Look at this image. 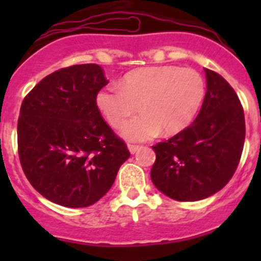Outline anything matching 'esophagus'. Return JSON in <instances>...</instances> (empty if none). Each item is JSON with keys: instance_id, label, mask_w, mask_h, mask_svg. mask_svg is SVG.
<instances>
[{"instance_id": "obj_1", "label": "esophagus", "mask_w": 261, "mask_h": 261, "mask_svg": "<svg viewBox=\"0 0 261 261\" xmlns=\"http://www.w3.org/2000/svg\"><path fill=\"white\" fill-rule=\"evenodd\" d=\"M128 149L129 151H130V154H136L140 150V146H138V145H128Z\"/></svg>"}]
</instances>
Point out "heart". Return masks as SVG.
I'll use <instances>...</instances> for the list:
<instances>
[{"label":"heart","mask_w":261,"mask_h":261,"mask_svg":"<svg viewBox=\"0 0 261 261\" xmlns=\"http://www.w3.org/2000/svg\"><path fill=\"white\" fill-rule=\"evenodd\" d=\"M206 86L199 71L174 65L146 66L129 71L120 85L98 91L96 107L112 126H120L141 108L144 112L129 120L121 135L129 141H145L158 136L176 135L195 120Z\"/></svg>","instance_id":"1"}]
</instances>
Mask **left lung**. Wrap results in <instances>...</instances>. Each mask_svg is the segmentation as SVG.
Instances as JSON below:
<instances>
[{"label":"left lung","mask_w":261,"mask_h":261,"mask_svg":"<svg viewBox=\"0 0 261 261\" xmlns=\"http://www.w3.org/2000/svg\"><path fill=\"white\" fill-rule=\"evenodd\" d=\"M206 94L188 128L153 146L151 181L176 201H199L227 184L238 167L246 136L244 114L225 78L204 69Z\"/></svg>","instance_id":"8db88e82"}]
</instances>
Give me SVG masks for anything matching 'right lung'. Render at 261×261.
Wrapping results in <instances>:
<instances>
[{"instance_id":"right-lung-1","label":"right lung","mask_w":261,"mask_h":261,"mask_svg":"<svg viewBox=\"0 0 261 261\" xmlns=\"http://www.w3.org/2000/svg\"><path fill=\"white\" fill-rule=\"evenodd\" d=\"M107 84L96 64L73 65L43 78L23 99L20 165L31 186L55 204H95L130 155L96 107V94Z\"/></svg>"}]
</instances>
